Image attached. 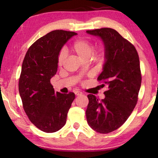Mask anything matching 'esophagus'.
Listing matches in <instances>:
<instances>
[{"mask_svg":"<svg viewBox=\"0 0 158 158\" xmlns=\"http://www.w3.org/2000/svg\"><path fill=\"white\" fill-rule=\"evenodd\" d=\"M75 95H76V96H80V95H82V93H81V92H78V91H77V92H75Z\"/></svg>","mask_w":158,"mask_h":158,"instance_id":"obj_1","label":"esophagus"}]
</instances>
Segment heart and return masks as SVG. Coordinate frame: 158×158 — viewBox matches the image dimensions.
Listing matches in <instances>:
<instances>
[{"instance_id":"heart-1","label":"heart","mask_w":158,"mask_h":158,"mask_svg":"<svg viewBox=\"0 0 158 158\" xmlns=\"http://www.w3.org/2000/svg\"><path fill=\"white\" fill-rule=\"evenodd\" d=\"M70 50L78 56L82 60H87L91 56L93 52V45L92 43L85 39H77L73 42L70 48ZM105 51L102 47H100L95 54L94 60L100 62L104 60ZM66 60V54L64 51H60L57 57V64L58 66H62Z\"/></svg>"}]
</instances>
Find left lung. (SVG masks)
Here are the masks:
<instances>
[{
  "instance_id": "1",
  "label": "left lung",
  "mask_w": 158,
  "mask_h": 158,
  "mask_svg": "<svg viewBox=\"0 0 158 158\" xmlns=\"http://www.w3.org/2000/svg\"><path fill=\"white\" fill-rule=\"evenodd\" d=\"M86 32L99 36L105 45V62L98 81L108 86L101 100L88 95L87 121L93 130L107 134L126 122L138 101L142 79L139 57L135 47L115 30L102 28Z\"/></svg>"
}]
</instances>
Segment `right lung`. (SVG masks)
Instances as JSON below:
<instances>
[{
    "instance_id": "1",
    "label": "right lung",
    "mask_w": 158,
    "mask_h": 158,
    "mask_svg": "<svg viewBox=\"0 0 158 158\" xmlns=\"http://www.w3.org/2000/svg\"><path fill=\"white\" fill-rule=\"evenodd\" d=\"M76 32L56 30L33 43L23 59L19 79L23 108L30 121L43 132H55L66 122L75 94L54 91L50 79L58 69L57 57Z\"/></svg>"
}]
</instances>
